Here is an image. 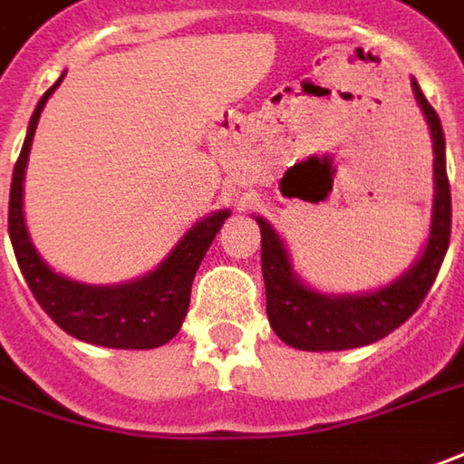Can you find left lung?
<instances>
[{
	"mask_svg": "<svg viewBox=\"0 0 464 464\" xmlns=\"http://www.w3.org/2000/svg\"><path fill=\"white\" fill-rule=\"evenodd\" d=\"M421 111L427 116L434 144V206L430 241L414 269L393 285L361 297H327L312 292L292 272L285 244L264 218L261 228V274L266 286V314L274 333L299 351H351L386 338L419 310L442 266L452 231V195L444 165L442 121L411 81Z\"/></svg>",
	"mask_w": 464,
	"mask_h": 464,
	"instance_id": "1",
	"label": "left lung"
}]
</instances>
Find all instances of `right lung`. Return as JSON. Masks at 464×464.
<instances>
[{
  "label": "right lung",
  "instance_id": "obj_1",
  "mask_svg": "<svg viewBox=\"0 0 464 464\" xmlns=\"http://www.w3.org/2000/svg\"><path fill=\"white\" fill-rule=\"evenodd\" d=\"M63 75L53 88H47L30 119V129L12 172V190H9V238L20 264V272L30 286L37 304L53 317V323L63 327L68 335L86 340L103 348H121V351H150L160 348L178 335L179 324L188 314L190 289L195 272L206 251L218 236L228 210H218L192 226L185 238L175 246V251L147 276L137 282L119 286H88L71 282L55 274L40 254L34 251L33 241L24 228L22 216V179L24 167L33 147L34 129L45 101L60 86Z\"/></svg>",
  "mask_w": 464,
  "mask_h": 464
}]
</instances>
